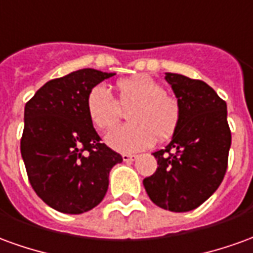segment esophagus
<instances>
[{"label": "esophagus", "mask_w": 253, "mask_h": 253, "mask_svg": "<svg viewBox=\"0 0 253 253\" xmlns=\"http://www.w3.org/2000/svg\"><path fill=\"white\" fill-rule=\"evenodd\" d=\"M122 157H123V162H134L138 156L134 155V153H123Z\"/></svg>", "instance_id": "34e87169"}]
</instances>
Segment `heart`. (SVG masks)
Instances as JSON below:
<instances>
[{
    "label": "heart",
    "mask_w": 253,
    "mask_h": 253,
    "mask_svg": "<svg viewBox=\"0 0 253 253\" xmlns=\"http://www.w3.org/2000/svg\"><path fill=\"white\" fill-rule=\"evenodd\" d=\"M116 100L107 86L97 84L86 97V112L91 125L108 130L121 119L123 109L128 121L107 135L111 148L119 152H138L159 139L169 138L181 121V104L176 97L166 93L163 84L149 75L122 79L118 82Z\"/></svg>",
    "instance_id": "obj_1"
}]
</instances>
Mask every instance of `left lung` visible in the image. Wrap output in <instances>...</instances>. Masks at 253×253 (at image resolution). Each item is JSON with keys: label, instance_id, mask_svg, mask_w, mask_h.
Masks as SVG:
<instances>
[{"label": "left lung", "instance_id": "1", "mask_svg": "<svg viewBox=\"0 0 253 253\" xmlns=\"http://www.w3.org/2000/svg\"><path fill=\"white\" fill-rule=\"evenodd\" d=\"M181 104V121L164 149L153 152L157 169L144 179L156 206L172 212L200 207L219 188L227 169L231 132L226 102L206 82L166 72Z\"/></svg>", "mask_w": 253, "mask_h": 253}]
</instances>
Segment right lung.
I'll use <instances>...</instances> for the list:
<instances>
[{"mask_svg":"<svg viewBox=\"0 0 253 253\" xmlns=\"http://www.w3.org/2000/svg\"><path fill=\"white\" fill-rule=\"evenodd\" d=\"M115 74L84 68L43 84L24 107L20 152L38 197L63 213H84L108 190L109 171L123 159L94 130L86 97Z\"/></svg>","mask_w":253,"mask_h":253,"instance_id":"1","label":"right lung"}]
</instances>
